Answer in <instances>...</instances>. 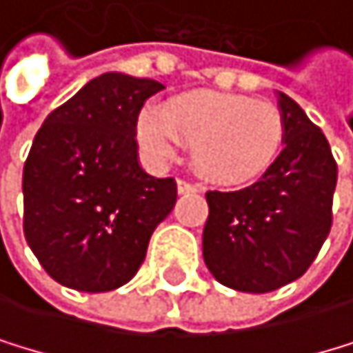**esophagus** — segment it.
<instances>
[{"label":"esophagus","instance_id":"esophagus-1","mask_svg":"<svg viewBox=\"0 0 353 353\" xmlns=\"http://www.w3.org/2000/svg\"><path fill=\"white\" fill-rule=\"evenodd\" d=\"M178 191L182 195H188V193H197L199 191V186L193 184V182H186V180H178Z\"/></svg>","mask_w":353,"mask_h":353}]
</instances>
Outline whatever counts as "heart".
Segmentation results:
<instances>
[{
    "instance_id": "obj_1",
    "label": "heart",
    "mask_w": 353,
    "mask_h": 353,
    "mask_svg": "<svg viewBox=\"0 0 353 353\" xmlns=\"http://www.w3.org/2000/svg\"><path fill=\"white\" fill-rule=\"evenodd\" d=\"M137 139L156 160H171L191 147L201 178L221 186L250 184L278 160L286 125L273 103L219 90H191L145 108L137 119Z\"/></svg>"
}]
</instances>
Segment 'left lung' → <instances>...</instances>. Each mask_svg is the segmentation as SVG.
<instances>
[{"label": "left lung", "instance_id": "left-lung-1", "mask_svg": "<svg viewBox=\"0 0 353 353\" xmlns=\"http://www.w3.org/2000/svg\"><path fill=\"white\" fill-rule=\"evenodd\" d=\"M286 147L241 191H208L203 260L221 284L269 293L301 278L332 228L336 160L321 128L280 93Z\"/></svg>", "mask_w": 353, "mask_h": 353}]
</instances>
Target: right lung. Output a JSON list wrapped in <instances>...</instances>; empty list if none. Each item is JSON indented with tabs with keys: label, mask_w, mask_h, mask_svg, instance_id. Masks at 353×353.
I'll return each mask as SVG.
<instances>
[{
	"label": "right lung",
	"mask_w": 353,
	"mask_h": 353,
	"mask_svg": "<svg viewBox=\"0 0 353 353\" xmlns=\"http://www.w3.org/2000/svg\"><path fill=\"white\" fill-rule=\"evenodd\" d=\"M160 82L103 73L47 114L23 167V234L56 282L103 293L141 269L173 210V178L145 173L137 119Z\"/></svg>",
	"instance_id": "add662e5"
}]
</instances>
